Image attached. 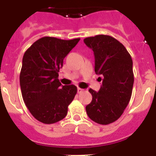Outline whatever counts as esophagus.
<instances>
[{"label":"esophagus","mask_w":156,"mask_h":156,"mask_svg":"<svg viewBox=\"0 0 156 156\" xmlns=\"http://www.w3.org/2000/svg\"><path fill=\"white\" fill-rule=\"evenodd\" d=\"M83 89H82V88H80V87H78L77 88V92H78V93L79 94H80V93H83Z\"/></svg>","instance_id":"34e87169"}]
</instances>
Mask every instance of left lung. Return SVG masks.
Returning a JSON list of instances; mask_svg holds the SVG:
<instances>
[{
  "instance_id": "8db88e82",
  "label": "left lung",
  "mask_w": 156,
  "mask_h": 156,
  "mask_svg": "<svg viewBox=\"0 0 156 156\" xmlns=\"http://www.w3.org/2000/svg\"><path fill=\"white\" fill-rule=\"evenodd\" d=\"M83 42L94 51L95 73L104 77L98 92L89 90L92 101L86 106L87 114L94 122L108 125L122 115L130 100L133 61L126 48L111 36L87 37Z\"/></svg>"
}]
</instances>
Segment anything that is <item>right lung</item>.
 <instances>
[{
    "instance_id": "obj_1",
    "label": "right lung",
    "mask_w": 156,
    "mask_h": 156,
    "mask_svg": "<svg viewBox=\"0 0 156 156\" xmlns=\"http://www.w3.org/2000/svg\"><path fill=\"white\" fill-rule=\"evenodd\" d=\"M80 40L42 37L23 55L19 76L23 101L33 116L43 123L51 124L64 119L76 94L75 85L62 86L59 82L58 72Z\"/></svg>"
}]
</instances>
